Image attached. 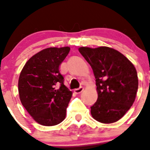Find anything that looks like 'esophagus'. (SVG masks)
I'll list each match as a JSON object with an SVG mask.
<instances>
[{
	"label": "esophagus",
	"mask_w": 150,
	"mask_h": 150,
	"mask_svg": "<svg viewBox=\"0 0 150 150\" xmlns=\"http://www.w3.org/2000/svg\"><path fill=\"white\" fill-rule=\"evenodd\" d=\"M83 87H80L79 88H77V89H75V90H74V92H75L76 94H80L83 91Z\"/></svg>",
	"instance_id": "obj_1"
}]
</instances>
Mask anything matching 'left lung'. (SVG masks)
<instances>
[{
    "mask_svg": "<svg viewBox=\"0 0 150 150\" xmlns=\"http://www.w3.org/2000/svg\"><path fill=\"white\" fill-rule=\"evenodd\" d=\"M79 51L91 65L96 79L98 98L91 106V114L101 123H114L135 101L138 88L135 68L119 51L106 46L80 47Z\"/></svg>",
    "mask_w": 150,
    "mask_h": 150,
    "instance_id": "obj_1",
    "label": "left lung"
}]
</instances>
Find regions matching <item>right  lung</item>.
Returning a JSON list of instances; mask_svg holds the SVG:
<instances>
[{
  "instance_id": "1",
  "label": "right lung",
  "mask_w": 150,
  "mask_h": 150,
  "mask_svg": "<svg viewBox=\"0 0 150 150\" xmlns=\"http://www.w3.org/2000/svg\"><path fill=\"white\" fill-rule=\"evenodd\" d=\"M70 48H48L26 63L18 81L22 104L39 124L56 125L65 118L72 92L64 85L59 66Z\"/></svg>"
}]
</instances>
